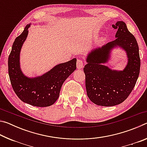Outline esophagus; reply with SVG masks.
I'll return each mask as SVG.
<instances>
[{
  "instance_id": "esophagus-1",
  "label": "esophagus",
  "mask_w": 147,
  "mask_h": 147,
  "mask_svg": "<svg viewBox=\"0 0 147 147\" xmlns=\"http://www.w3.org/2000/svg\"><path fill=\"white\" fill-rule=\"evenodd\" d=\"M76 65H77V68L79 69L83 68L84 67V61L82 59H77Z\"/></svg>"
}]
</instances>
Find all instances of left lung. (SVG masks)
Here are the masks:
<instances>
[{
  "label": "left lung",
  "instance_id": "obj_1",
  "mask_svg": "<svg viewBox=\"0 0 147 147\" xmlns=\"http://www.w3.org/2000/svg\"><path fill=\"white\" fill-rule=\"evenodd\" d=\"M112 26L117 30L115 40L92 52L84 68L88 96L94 104L102 106H115L125 100L135 87L140 71L139 47L135 37L123 21ZM116 44L126 50L129 58L123 71H111L101 64L106 62L109 49Z\"/></svg>",
  "mask_w": 147,
  "mask_h": 147
}]
</instances>
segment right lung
I'll use <instances>...</instances> for the list:
<instances>
[{
  "label": "right lung",
  "instance_id": "obj_1",
  "mask_svg": "<svg viewBox=\"0 0 147 147\" xmlns=\"http://www.w3.org/2000/svg\"><path fill=\"white\" fill-rule=\"evenodd\" d=\"M29 26L17 37L12 45L8 61L9 80L14 92L22 101L34 106L47 107L58 98L62 84L76 69V59L59 64L38 78H26L20 70L19 53Z\"/></svg>",
  "mask_w": 147,
  "mask_h": 147
}]
</instances>
